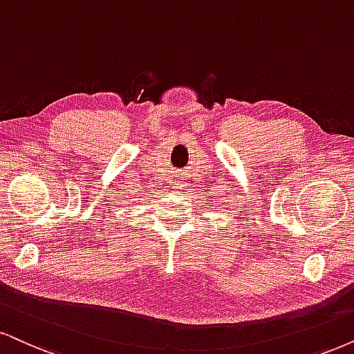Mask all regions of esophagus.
<instances>
[{
  "instance_id": "1",
  "label": "esophagus",
  "mask_w": 354,
  "mask_h": 354,
  "mask_svg": "<svg viewBox=\"0 0 354 354\" xmlns=\"http://www.w3.org/2000/svg\"><path fill=\"white\" fill-rule=\"evenodd\" d=\"M173 183H174V187H176V189H181V187L186 186V178H183V176H174Z\"/></svg>"
}]
</instances>
